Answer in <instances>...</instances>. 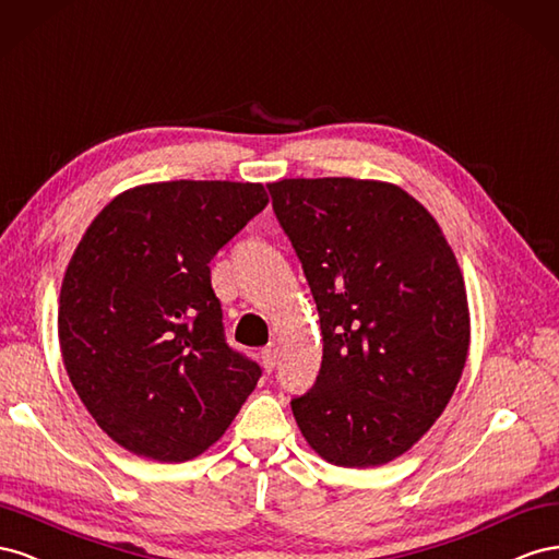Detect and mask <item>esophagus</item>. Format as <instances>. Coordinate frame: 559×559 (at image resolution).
Instances as JSON below:
<instances>
[{"label":"esophagus","instance_id":"obj_1","mask_svg":"<svg viewBox=\"0 0 559 559\" xmlns=\"http://www.w3.org/2000/svg\"><path fill=\"white\" fill-rule=\"evenodd\" d=\"M260 358H262V365H264V370L266 372H271L276 368V358H278V346L276 344H269V346H264L262 348V354H260Z\"/></svg>","mask_w":559,"mask_h":559}]
</instances>
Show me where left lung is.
Returning a JSON list of instances; mask_svg holds the SVG:
<instances>
[{"mask_svg":"<svg viewBox=\"0 0 559 559\" xmlns=\"http://www.w3.org/2000/svg\"><path fill=\"white\" fill-rule=\"evenodd\" d=\"M321 318L316 384L293 397L311 450L344 468L405 454L448 407L471 344L466 285L405 189L354 178L271 182Z\"/></svg>","mask_w":559,"mask_h":559,"instance_id":"8db88e82","label":"left lung"}]
</instances>
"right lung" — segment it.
Returning <instances> with one entry per match:
<instances>
[{"mask_svg":"<svg viewBox=\"0 0 559 559\" xmlns=\"http://www.w3.org/2000/svg\"><path fill=\"white\" fill-rule=\"evenodd\" d=\"M269 203L260 182H152L91 222L60 288L72 386L105 433L180 464L217 442L262 377L225 340L211 260Z\"/></svg>","mask_w":559,"mask_h":559,"instance_id":"add662e5","label":"right lung"}]
</instances>
